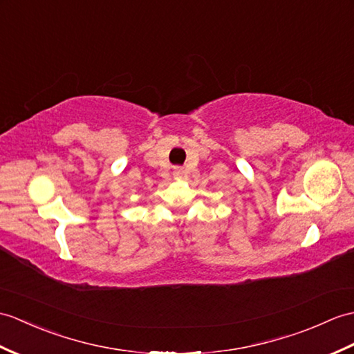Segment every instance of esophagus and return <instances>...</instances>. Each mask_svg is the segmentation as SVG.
Wrapping results in <instances>:
<instances>
[{
    "label": "esophagus",
    "mask_w": 354,
    "mask_h": 354,
    "mask_svg": "<svg viewBox=\"0 0 354 354\" xmlns=\"http://www.w3.org/2000/svg\"><path fill=\"white\" fill-rule=\"evenodd\" d=\"M175 179H183L184 178V170L183 169H175Z\"/></svg>",
    "instance_id": "1"
}]
</instances>
